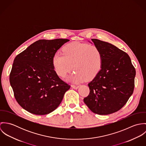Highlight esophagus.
Listing matches in <instances>:
<instances>
[{"instance_id":"obj_1","label":"esophagus","mask_w":146,"mask_h":146,"mask_svg":"<svg viewBox=\"0 0 146 146\" xmlns=\"http://www.w3.org/2000/svg\"><path fill=\"white\" fill-rule=\"evenodd\" d=\"M71 86H72V88H74L75 89H78L79 87V85H72Z\"/></svg>"}]
</instances>
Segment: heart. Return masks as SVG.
Here are the masks:
<instances>
[{"mask_svg": "<svg viewBox=\"0 0 146 146\" xmlns=\"http://www.w3.org/2000/svg\"><path fill=\"white\" fill-rule=\"evenodd\" d=\"M102 63V54L97 46L79 42L66 45L62 53H56L52 58L54 70L61 78L66 77L74 66L76 71L68 78L74 83L94 79L101 71Z\"/></svg>", "mask_w": 146, "mask_h": 146, "instance_id": "heart-1", "label": "heart"}]
</instances>
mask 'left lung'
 <instances>
[{"mask_svg": "<svg viewBox=\"0 0 146 146\" xmlns=\"http://www.w3.org/2000/svg\"><path fill=\"white\" fill-rule=\"evenodd\" d=\"M102 54L98 75L88 84L90 93L84 102L94 113L109 115L120 110L132 95L135 70L130 57L115 45L92 39Z\"/></svg>", "mask_w": 146, "mask_h": 146, "instance_id": "obj_1", "label": "left lung"}]
</instances>
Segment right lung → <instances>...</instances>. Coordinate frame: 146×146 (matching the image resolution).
I'll return each mask as SVG.
<instances>
[{
    "label": "right lung",
    "instance_id": "add662e5",
    "mask_svg": "<svg viewBox=\"0 0 146 146\" xmlns=\"http://www.w3.org/2000/svg\"><path fill=\"white\" fill-rule=\"evenodd\" d=\"M68 41L39 40L15 57L9 82L17 102L27 111L38 115L52 112L70 88L58 77L52 64L54 54Z\"/></svg>",
    "mask_w": 146,
    "mask_h": 146
}]
</instances>
